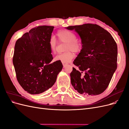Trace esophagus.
I'll return each mask as SVG.
<instances>
[{"label": "esophagus", "mask_w": 129, "mask_h": 129, "mask_svg": "<svg viewBox=\"0 0 129 129\" xmlns=\"http://www.w3.org/2000/svg\"><path fill=\"white\" fill-rule=\"evenodd\" d=\"M62 64H63V67H65V66H66V64H66V63H62Z\"/></svg>", "instance_id": "34e87169"}]
</instances>
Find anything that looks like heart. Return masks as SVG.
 <instances>
[{"label": "heart", "mask_w": 129, "mask_h": 129, "mask_svg": "<svg viewBox=\"0 0 129 129\" xmlns=\"http://www.w3.org/2000/svg\"><path fill=\"white\" fill-rule=\"evenodd\" d=\"M57 36L60 42L65 43L64 53L58 54L54 57V60L60 61L62 63H68L74 57V52H80L82 49V44L77 39L76 34L72 30L62 29L57 32ZM50 49L52 53H54L57 45L56 39L52 37L49 41Z\"/></svg>", "instance_id": "obj_1"}]
</instances>
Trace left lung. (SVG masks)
<instances>
[{
	"label": "left lung",
	"instance_id": "obj_1",
	"mask_svg": "<svg viewBox=\"0 0 129 129\" xmlns=\"http://www.w3.org/2000/svg\"><path fill=\"white\" fill-rule=\"evenodd\" d=\"M79 34L82 49L73 61L71 75L74 88L85 96L101 94L107 88L117 67V46L110 33L96 24L71 26ZM84 73V76L81 74Z\"/></svg>",
	"mask_w": 129,
	"mask_h": 129
}]
</instances>
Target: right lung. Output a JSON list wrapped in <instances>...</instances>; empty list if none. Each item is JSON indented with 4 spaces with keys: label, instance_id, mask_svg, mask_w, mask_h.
Instances as JSON below:
<instances>
[{
    "label": "right lung",
    "instance_id": "1",
    "mask_svg": "<svg viewBox=\"0 0 129 129\" xmlns=\"http://www.w3.org/2000/svg\"><path fill=\"white\" fill-rule=\"evenodd\" d=\"M54 26H39L25 33L15 42L13 63L19 83L30 94L51 88L63 68L60 61L52 63L49 41Z\"/></svg>",
    "mask_w": 129,
    "mask_h": 129
}]
</instances>
